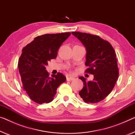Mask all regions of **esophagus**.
Listing matches in <instances>:
<instances>
[{
	"label": "esophagus",
	"instance_id": "obj_1",
	"mask_svg": "<svg viewBox=\"0 0 135 135\" xmlns=\"http://www.w3.org/2000/svg\"><path fill=\"white\" fill-rule=\"evenodd\" d=\"M74 80V78L72 77V76H68V77L66 78V80L68 81H72Z\"/></svg>",
	"mask_w": 135,
	"mask_h": 135
}]
</instances>
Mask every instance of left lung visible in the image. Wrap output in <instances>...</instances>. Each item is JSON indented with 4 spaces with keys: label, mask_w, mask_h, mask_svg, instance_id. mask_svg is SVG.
<instances>
[{
    "label": "left lung",
    "mask_w": 135,
    "mask_h": 135,
    "mask_svg": "<svg viewBox=\"0 0 135 135\" xmlns=\"http://www.w3.org/2000/svg\"><path fill=\"white\" fill-rule=\"evenodd\" d=\"M72 34L86 47L85 65L89 68L85 72L94 76V80L88 82L80 76L84 87L79 95L85 103H98L111 92L119 75L115 51L109 41L98 36L80 32Z\"/></svg>",
    "instance_id": "left-lung-1"
}]
</instances>
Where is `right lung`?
<instances>
[{"mask_svg": "<svg viewBox=\"0 0 135 135\" xmlns=\"http://www.w3.org/2000/svg\"><path fill=\"white\" fill-rule=\"evenodd\" d=\"M70 35V32L44 34L36 37L23 48L18 60V71L23 88L35 103L51 102L57 88L65 82L66 76L60 72L49 77L45 66L57 57L60 47Z\"/></svg>", "mask_w": 135, "mask_h": 135, "instance_id": "1", "label": "right lung"}]
</instances>
